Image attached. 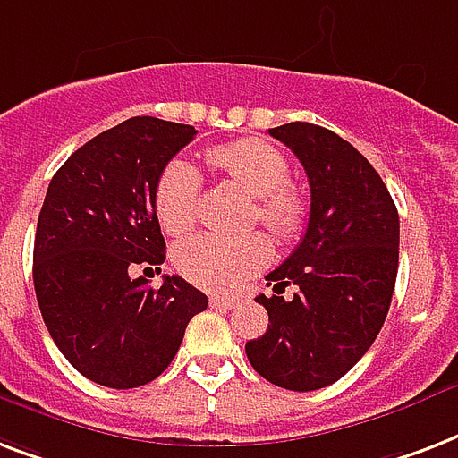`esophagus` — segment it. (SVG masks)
I'll return each mask as SVG.
<instances>
[{
	"mask_svg": "<svg viewBox=\"0 0 458 458\" xmlns=\"http://www.w3.org/2000/svg\"><path fill=\"white\" fill-rule=\"evenodd\" d=\"M211 307H216V310H233V307L240 302V298H235V295H211Z\"/></svg>",
	"mask_w": 458,
	"mask_h": 458,
	"instance_id": "esophagus-1",
	"label": "esophagus"
}]
</instances>
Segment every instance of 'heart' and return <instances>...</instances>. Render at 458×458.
<instances>
[{"label":"heart","mask_w":458,"mask_h":458,"mask_svg":"<svg viewBox=\"0 0 458 458\" xmlns=\"http://www.w3.org/2000/svg\"><path fill=\"white\" fill-rule=\"evenodd\" d=\"M211 170L242 187L252 201L250 223H259L281 242L300 235L310 216V199L298 184L288 182V160L278 148L259 139H237L206 153ZM201 174L184 160L163 167L153 206L160 228L180 237L197 223ZM271 257V244L261 233L242 237L197 235L177 244L173 264L177 274L201 288H233L259 271Z\"/></svg>","instance_id":"obj_1"}]
</instances>
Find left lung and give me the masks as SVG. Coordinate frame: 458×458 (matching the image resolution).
I'll list each match as a JSON object with an SVG mask.
<instances>
[{"label":"left lung","mask_w":458,"mask_h":458,"mask_svg":"<svg viewBox=\"0 0 458 458\" xmlns=\"http://www.w3.org/2000/svg\"><path fill=\"white\" fill-rule=\"evenodd\" d=\"M310 180V221L295 252L267 276L264 336L244 351L264 379L324 389L353 368L382 329L399 271V211L382 177L345 139L310 122L268 129ZM288 284L296 288L284 299Z\"/></svg>","instance_id":"1"}]
</instances>
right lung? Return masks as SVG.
I'll use <instances>...</instances> for the list:
<instances>
[{
  "label": "right lung",
  "instance_id": "add662e5",
  "mask_svg": "<svg viewBox=\"0 0 458 458\" xmlns=\"http://www.w3.org/2000/svg\"><path fill=\"white\" fill-rule=\"evenodd\" d=\"M197 136L190 124L131 117L90 139L52 177L33 247L35 298L66 360L110 389L153 382L208 298L165 261L153 194L163 167Z\"/></svg>",
  "mask_w": 458,
  "mask_h": 458
}]
</instances>
